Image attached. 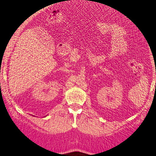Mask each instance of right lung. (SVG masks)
Instances as JSON below:
<instances>
[{
	"label": "right lung",
	"instance_id": "add662e5",
	"mask_svg": "<svg viewBox=\"0 0 156 156\" xmlns=\"http://www.w3.org/2000/svg\"><path fill=\"white\" fill-rule=\"evenodd\" d=\"M46 116H47V115H45V116H44V117H46Z\"/></svg>",
	"mask_w": 156,
	"mask_h": 156
}]
</instances>
